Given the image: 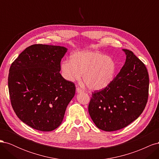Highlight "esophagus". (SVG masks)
I'll return each instance as SVG.
<instances>
[{
    "mask_svg": "<svg viewBox=\"0 0 159 159\" xmlns=\"http://www.w3.org/2000/svg\"><path fill=\"white\" fill-rule=\"evenodd\" d=\"M76 91H77V92H78V93H81V92H83V91H84V90L82 89H81L80 87H78L76 88Z\"/></svg>",
    "mask_w": 159,
    "mask_h": 159,
    "instance_id": "34e87169",
    "label": "esophagus"
}]
</instances>
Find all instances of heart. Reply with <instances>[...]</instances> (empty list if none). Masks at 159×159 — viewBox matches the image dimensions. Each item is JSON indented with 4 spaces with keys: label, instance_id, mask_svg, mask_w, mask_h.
I'll return each instance as SVG.
<instances>
[{
    "label": "heart",
    "instance_id": "b5f03b06",
    "mask_svg": "<svg viewBox=\"0 0 159 159\" xmlns=\"http://www.w3.org/2000/svg\"><path fill=\"white\" fill-rule=\"evenodd\" d=\"M116 63L109 57L98 52H79L72 54L70 60L61 62V70L68 81L80 80L83 74V81L87 87L93 90L106 88L113 81Z\"/></svg>",
    "mask_w": 159,
    "mask_h": 159
}]
</instances>
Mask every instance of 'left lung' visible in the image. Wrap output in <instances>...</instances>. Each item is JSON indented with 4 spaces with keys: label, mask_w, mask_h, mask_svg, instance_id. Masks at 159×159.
Segmentation results:
<instances>
[{
    "label": "left lung",
    "mask_w": 159,
    "mask_h": 159,
    "mask_svg": "<svg viewBox=\"0 0 159 159\" xmlns=\"http://www.w3.org/2000/svg\"><path fill=\"white\" fill-rule=\"evenodd\" d=\"M122 69L106 88L92 92L88 106L98 128L114 131L127 127L145 109L148 97L149 78L145 65L131 50Z\"/></svg>",
    "instance_id": "8db88e82"
}]
</instances>
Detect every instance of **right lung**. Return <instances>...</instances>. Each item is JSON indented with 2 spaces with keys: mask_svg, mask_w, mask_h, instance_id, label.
<instances>
[{
  "mask_svg": "<svg viewBox=\"0 0 159 159\" xmlns=\"http://www.w3.org/2000/svg\"><path fill=\"white\" fill-rule=\"evenodd\" d=\"M64 47L34 44L9 70L8 85L14 111L22 122L41 131L58 127L75 92L74 83L60 73Z\"/></svg>",
  "mask_w": 159,
  "mask_h": 159,
  "instance_id": "1",
  "label": "right lung"
}]
</instances>
